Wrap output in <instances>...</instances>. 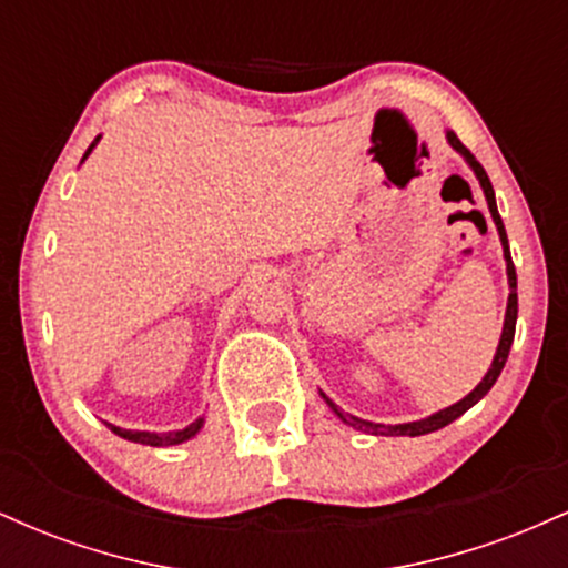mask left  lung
I'll return each instance as SVG.
<instances>
[{
  "instance_id": "8db88e82",
  "label": "left lung",
  "mask_w": 568,
  "mask_h": 568,
  "mask_svg": "<svg viewBox=\"0 0 568 568\" xmlns=\"http://www.w3.org/2000/svg\"><path fill=\"white\" fill-rule=\"evenodd\" d=\"M446 141L448 146L454 149L456 154H459L462 160L467 162V168L475 173V179H478L480 189H484V197H486V205H488V213H491L494 224H497V232H499V243H501V256H505V266H507V285H510V296H507V310H505V325H501V336H499V344H497V352H494V361L491 366H488L486 376L478 382V387L473 389V393H467L462 400H456L454 406L448 408H440L435 410V414L425 416V419H416V422H403V425H379V422H368V419H361V416H352V414H344L342 408L336 406L334 400H331L328 395L321 389V397L325 400V406H328L338 419L344 422V425L352 427V429H361V433H368V435H389V438H397V435H427V433H435V429L452 425L454 419H459L465 410H470L475 403L484 397L488 389L494 387V382L499 379L501 368H505L507 363V355H510V347H513V336H515V321H518V280H515V266H513V258H510V245H507V232H505V224H501L499 219V211H497V197H494V186L491 181H488V175L484 171V165H480L478 160L473 158L470 152H467V146L456 139L454 130L446 128Z\"/></svg>"
}]
</instances>
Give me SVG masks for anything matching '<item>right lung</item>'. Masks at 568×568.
<instances>
[{"instance_id":"add662e5","label":"right lung","mask_w":568,"mask_h":568,"mask_svg":"<svg viewBox=\"0 0 568 568\" xmlns=\"http://www.w3.org/2000/svg\"><path fill=\"white\" fill-rule=\"evenodd\" d=\"M98 141H101V135H98V139H95L93 143H90L88 152H84L82 162L90 158V152H93ZM202 425H205V414H202L200 419H194L189 427H184V429H168V433H152V429H125V427L109 425V422H106V427L112 429L114 435H120V438L133 440V443H143V446H179V443L192 440L194 435H197L200 429H202Z\"/></svg>"}]
</instances>
